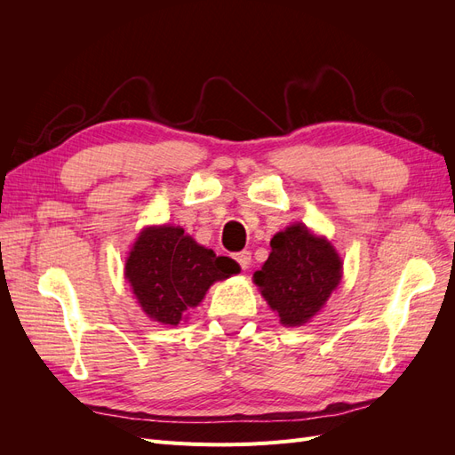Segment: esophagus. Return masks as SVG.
<instances>
[{"instance_id": "esophagus-1", "label": "esophagus", "mask_w": 455, "mask_h": 455, "mask_svg": "<svg viewBox=\"0 0 455 455\" xmlns=\"http://www.w3.org/2000/svg\"><path fill=\"white\" fill-rule=\"evenodd\" d=\"M235 259H237V264H239L243 269H249V267H251V261H252L251 251L237 252V254H235Z\"/></svg>"}]
</instances>
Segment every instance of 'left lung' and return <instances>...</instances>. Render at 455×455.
<instances>
[{
    "label": "left lung",
    "mask_w": 455,
    "mask_h": 455,
    "mask_svg": "<svg viewBox=\"0 0 455 455\" xmlns=\"http://www.w3.org/2000/svg\"><path fill=\"white\" fill-rule=\"evenodd\" d=\"M341 258L304 224L275 233L254 283L284 326H301L323 309L341 281Z\"/></svg>",
    "instance_id": "8db88e82"
}]
</instances>
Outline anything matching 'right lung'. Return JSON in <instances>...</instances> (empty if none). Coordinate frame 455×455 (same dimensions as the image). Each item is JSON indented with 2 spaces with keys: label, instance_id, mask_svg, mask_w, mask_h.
<instances>
[{
  "label": "right lung",
  "instance_id": "1",
  "mask_svg": "<svg viewBox=\"0 0 455 455\" xmlns=\"http://www.w3.org/2000/svg\"><path fill=\"white\" fill-rule=\"evenodd\" d=\"M235 259L216 256L178 226L140 231L125 261V279L151 321L176 326L216 281L239 273Z\"/></svg>",
  "mask_w": 455,
  "mask_h": 455
}]
</instances>
